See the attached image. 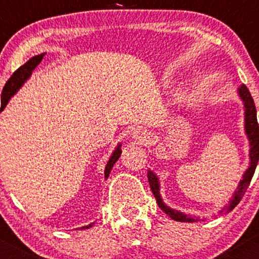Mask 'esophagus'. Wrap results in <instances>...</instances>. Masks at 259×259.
Returning <instances> with one entry per match:
<instances>
[{"mask_svg":"<svg viewBox=\"0 0 259 259\" xmlns=\"http://www.w3.org/2000/svg\"><path fill=\"white\" fill-rule=\"evenodd\" d=\"M132 139L134 142L139 143V144H144V143H148L149 139H150V133L144 129V127L138 126L132 132Z\"/></svg>","mask_w":259,"mask_h":259,"instance_id":"34e87169","label":"esophagus"}]
</instances>
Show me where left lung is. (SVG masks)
Here are the masks:
<instances>
[{
	"instance_id": "8db88e82",
	"label": "left lung",
	"mask_w": 259,
	"mask_h": 259,
	"mask_svg": "<svg viewBox=\"0 0 259 259\" xmlns=\"http://www.w3.org/2000/svg\"><path fill=\"white\" fill-rule=\"evenodd\" d=\"M237 94H238L239 99L242 100L243 108H244V133L247 135L248 143H249V154H248L249 155V165H248V168L243 173L242 179L239 180V184L236 188V190H234L232 199L229 200L228 204L223 209L219 210V213H229V211L233 210L236 208V205L241 202L242 197L244 195L245 190H247L248 185H249L250 180H252L255 166H257L259 160V126L257 122V111H255L254 101H253L249 90H248L245 85L238 86ZM148 180L159 208L166 215H169L171 219H174L177 222L193 223V222L199 221V217L190 215V214L184 213V211L173 209V208H170L169 205H166L164 203L160 194V180H159V177L153 170H148Z\"/></svg>"
}]
</instances>
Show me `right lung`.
<instances>
[{
    "instance_id": "obj_1",
    "label": "right lung",
    "mask_w": 259,
    "mask_h": 259,
    "mask_svg": "<svg viewBox=\"0 0 259 259\" xmlns=\"http://www.w3.org/2000/svg\"><path fill=\"white\" fill-rule=\"evenodd\" d=\"M44 56H45V52L32 56L27 62H25L22 66L18 67L16 71L14 72V75L10 77V80L6 82V85H5L4 90H2V94H1L0 113L1 111H4V109L6 108V105L9 104V101H10V99H11L12 96H14L15 94H16L17 91L22 88L23 83H25L26 81L30 79L31 75H32L33 70H35L36 66H37V65L42 61ZM120 155H121V143H119L116 148L114 149L113 154H111L110 158H109V160H108V163H106L105 171H104V174H105V179L109 178V174H110L114 164L116 163L117 159L120 158ZM93 226H94V223H90V224H88V226L81 227L80 229H88V228H91Z\"/></svg>"
}]
</instances>
